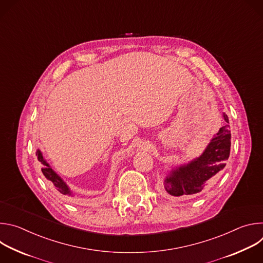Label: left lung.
<instances>
[{"mask_svg": "<svg viewBox=\"0 0 263 263\" xmlns=\"http://www.w3.org/2000/svg\"><path fill=\"white\" fill-rule=\"evenodd\" d=\"M223 120L229 123L226 114ZM231 133L229 126L219 128L206 146L205 151L194 160L173 167L165 176L163 185L172 197L197 196L217 177L226 166L230 155Z\"/></svg>", "mask_w": 263, "mask_h": 263, "instance_id": "left-lung-1", "label": "left lung"}]
</instances>
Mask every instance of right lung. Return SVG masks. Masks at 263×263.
Wrapping results in <instances>:
<instances>
[{
  "label": "right lung",
  "instance_id": "right-lung-1",
  "mask_svg": "<svg viewBox=\"0 0 263 263\" xmlns=\"http://www.w3.org/2000/svg\"><path fill=\"white\" fill-rule=\"evenodd\" d=\"M36 156L39 161L42 163V172L44 174V176L46 177V179L48 181H50L51 185L54 190H56L59 194H61L62 196L65 197H73L72 192L70 191V189L68 187V185L63 181V179L50 166V164L47 162V160L44 158L43 153L40 148H37L36 151Z\"/></svg>",
  "mask_w": 263,
  "mask_h": 263
}]
</instances>
